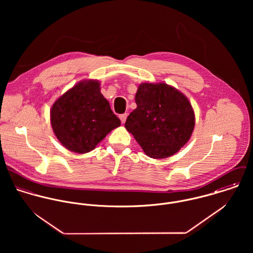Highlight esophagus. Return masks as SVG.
<instances>
[{
    "label": "esophagus",
    "instance_id": "obj_1",
    "mask_svg": "<svg viewBox=\"0 0 253 253\" xmlns=\"http://www.w3.org/2000/svg\"><path fill=\"white\" fill-rule=\"evenodd\" d=\"M120 120H121V122H122V124H125L126 123V118H127V114L126 113H125V114H122V115H120Z\"/></svg>",
    "mask_w": 253,
    "mask_h": 253
}]
</instances>
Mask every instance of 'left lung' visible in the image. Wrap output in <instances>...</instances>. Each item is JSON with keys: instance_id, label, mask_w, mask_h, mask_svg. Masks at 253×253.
Masks as SVG:
<instances>
[{"instance_id": "left-lung-1", "label": "left lung", "mask_w": 253, "mask_h": 253, "mask_svg": "<svg viewBox=\"0 0 253 253\" xmlns=\"http://www.w3.org/2000/svg\"><path fill=\"white\" fill-rule=\"evenodd\" d=\"M135 102L137 107L125 126L148 157L169 158L188 142L195 127V113L178 89L165 83H143Z\"/></svg>"}]
</instances>
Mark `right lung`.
<instances>
[{
    "label": "right lung",
    "mask_w": 253,
    "mask_h": 253,
    "mask_svg": "<svg viewBox=\"0 0 253 253\" xmlns=\"http://www.w3.org/2000/svg\"><path fill=\"white\" fill-rule=\"evenodd\" d=\"M50 124L58 141L69 151L85 154L121 126L100 92V83L85 80L75 84L51 106Z\"/></svg>",
    "instance_id": "add662e5"
}]
</instances>
